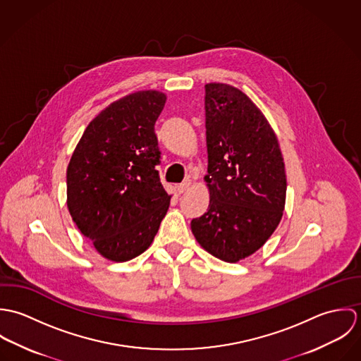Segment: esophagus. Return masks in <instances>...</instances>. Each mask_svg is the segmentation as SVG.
<instances>
[{"label": "esophagus", "mask_w": 361, "mask_h": 361, "mask_svg": "<svg viewBox=\"0 0 361 361\" xmlns=\"http://www.w3.org/2000/svg\"><path fill=\"white\" fill-rule=\"evenodd\" d=\"M190 186H192V180H190V179H186V180H183L180 185H178V193H179V195H182V193L188 192Z\"/></svg>", "instance_id": "34e87169"}]
</instances>
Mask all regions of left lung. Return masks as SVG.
<instances>
[{
  "mask_svg": "<svg viewBox=\"0 0 361 361\" xmlns=\"http://www.w3.org/2000/svg\"><path fill=\"white\" fill-rule=\"evenodd\" d=\"M204 87L209 204L190 226L207 253L238 262L262 247L281 222L285 162L274 129L242 90L215 82Z\"/></svg>",
  "mask_w": 361,
  "mask_h": 361,
  "instance_id": "left-lung-1",
  "label": "left lung"
}]
</instances>
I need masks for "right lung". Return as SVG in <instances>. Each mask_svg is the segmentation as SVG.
I'll list each match as a JSON object with an SVG mask.
<instances>
[{"label":"right lung","instance_id":"right-lung-1","mask_svg":"<svg viewBox=\"0 0 361 361\" xmlns=\"http://www.w3.org/2000/svg\"><path fill=\"white\" fill-rule=\"evenodd\" d=\"M158 90L130 93L87 125L66 169V206L79 231L104 258L125 262L146 252L165 216L168 195L155 166Z\"/></svg>","mask_w":361,"mask_h":361}]
</instances>
